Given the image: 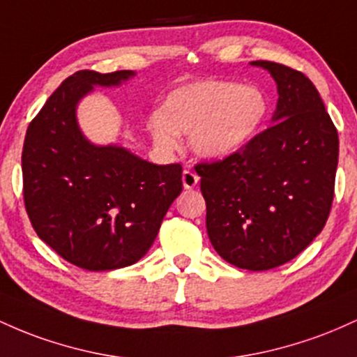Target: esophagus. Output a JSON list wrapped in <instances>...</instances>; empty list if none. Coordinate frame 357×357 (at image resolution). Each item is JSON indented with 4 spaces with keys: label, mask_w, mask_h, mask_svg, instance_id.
<instances>
[{
    "label": "esophagus",
    "mask_w": 357,
    "mask_h": 357,
    "mask_svg": "<svg viewBox=\"0 0 357 357\" xmlns=\"http://www.w3.org/2000/svg\"><path fill=\"white\" fill-rule=\"evenodd\" d=\"M182 182H183V187H185L187 190H190V189H194V187L199 183V177L192 170H183Z\"/></svg>",
    "instance_id": "esophagus-1"
}]
</instances>
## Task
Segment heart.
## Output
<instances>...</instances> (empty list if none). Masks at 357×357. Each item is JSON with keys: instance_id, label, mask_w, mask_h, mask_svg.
I'll return each mask as SVG.
<instances>
[{"instance_id": "heart-1", "label": "heart", "mask_w": 357, "mask_h": 357, "mask_svg": "<svg viewBox=\"0 0 357 357\" xmlns=\"http://www.w3.org/2000/svg\"><path fill=\"white\" fill-rule=\"evenodd\" d=\"M266 114L268 99L258 87L204 81L172 91L162 111L148 118V130L162 150H175L182 133L199 157L224 158L251 142Z\"/></svg>"}]
</instances>
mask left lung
I'll return each instance as SVG.
<instances>
[{"label": "left lung", "instance_id": "left-lung-1", "mask_svg": "<svg viewBox=\"0 0 357 357\" xmlns=\"http://www.w3.org/2000/svg\"><path fill=\"white\" fill-rule=\"evenodd\" d=\"M251 63L278 86L275 125L195 172L214 250L231 265L263 271L294 259L326 226L339 136L307 75L268 60Z\"/></svg>", "mask_w": 357, "mask_h": 357}]
</instances>
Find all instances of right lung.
Segmentation results:
<instances>
[{
    "label": "right lung",
    "instance_id": "add662e5",
    "mask_svg": "<svg viewBox=\"0 0 357 357\" xmlns=\"http://www.w3.org/2000/svg\"><path fill=\"white\" fill-rule=\"evenodd\" d=\"M131 70H79L47 99L26 130L23 199L43 243L89 271L142 259L182 192V165H155L121 146L84 138L75 107L94 86H118Z\"/></svg>",
    "mask_w": 357,
    "mask_h": 357
}]
</instances>
